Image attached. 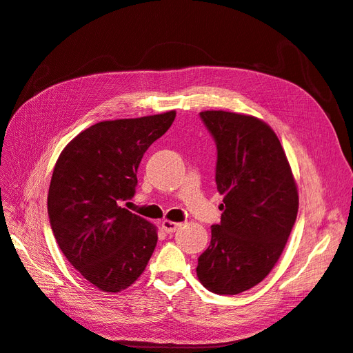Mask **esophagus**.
<instances>
[{
	"label": "esophagus",
	"mask_w": 353,
	"mask_h": 353,
	"mask_svg": "<svg viewBox=\"0 0 353 353\" xmlns=\"http://www.w3.org/2000/svg\"><path fill=\"white\" fill-rule=\"evenodd\" d=\"M180 223H176V221H168V220H164L163 221V229L165 234H173L176 232V230L179 229Z\"/></svg>",
	"instance_id": "1"
}]
</instances>
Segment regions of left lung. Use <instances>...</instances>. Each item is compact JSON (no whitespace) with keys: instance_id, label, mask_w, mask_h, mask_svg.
<instances>
[{"instance_id":"1","label":"left lung","mask_w":353,"mask_h":353,"mask_svg":"<svg viewBox=\"0 0 353 353\" xmlns=\"http://www.w3.org/2000/svg\"><path fill=\"white\" fill-rule=\"evenodd\" d=\"M199 118L214 139L216 185L225 198L196 275L211 293L234 296L275 266L297 217V188L283 146L263 121L225 110Z\"/></svg>"}]
</instances>
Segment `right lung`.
Instances as JSON below:
<instances>
[{
  "label": "right lung",
  "mask_w": 353,
  "mask_h": 353,
  "mask_svg": "<svg viewBox=\"0 0 353 353\" xmlns=\"http://www.w3.org/2000/svg\"><path fill=\"white\" fill-rule=\"evenodd\" d=\"M176 118L174 110L103 121L79 133L60 154L47 211L59 248L88 283L118 293L143 274L157 228L123 207L137 186L148 148Z\"/></svg>",
  "instance_id": "right-lung-1"
}]
</instances>
